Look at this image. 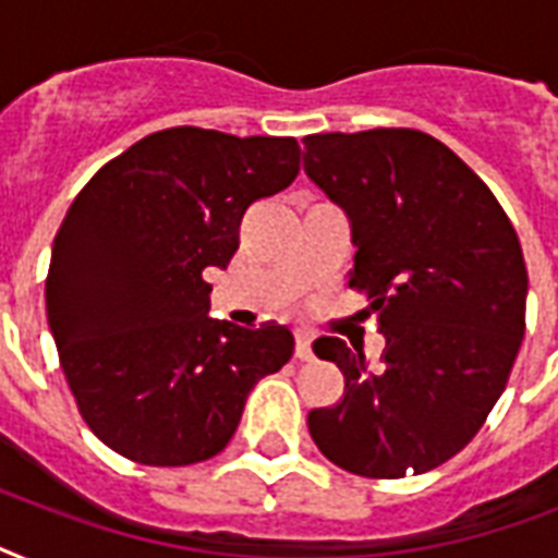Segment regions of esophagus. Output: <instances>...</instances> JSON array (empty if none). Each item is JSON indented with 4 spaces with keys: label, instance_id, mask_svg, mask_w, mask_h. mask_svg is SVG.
<instances>
[{
    "label": "esophagus",
    "instance_id": "esophagus-1",
    "mask_svg": "<svg viewBox=\"0 0 558 558\" xmlns=\"http://www.w3.org/2000/svg\"><path fill=\"white\" fill-rule=\"evenodd\" d=\"M295 359H301V362L313 359V339L306 332H298L295 336Z\"/></svg>",
    "mask_w": 558,
    "mask_h": 558
}]
</instances>
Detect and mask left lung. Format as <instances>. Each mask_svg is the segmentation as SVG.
Segmentation results:
<instances>
[{
  "label": "left lung",
  "mask_w": 558,
  "mask_h": 558,
  "mask_svg": "<svg viewBox=\"0 0 558 558\" xmlns=\"http://www.w3.org/2000/svg\"><path fill=\"white\" fill-rule=\"evenodd\" d=\"M304 170L353 228L350 287L385 336L381 365L322 336L344 397L306 416L315 446L362 477L423 475L466 446L524 339L527 266L484 179L420 130L304 138Z\"/></svg>",
  "instance_id": "left-lung-1"
}]
</instances>
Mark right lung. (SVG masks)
I'll use <instances>...</instances> for the list:
<instances>
[{"mask_svg": "<svg viewBox=\"0 0 558 558\" xmlns=\"http://www.w3.org/2000/svg\"><path fill=\"white\" fill-rule=\"evenodd\" d=\"M295 138L173 126L86 182L54 236L46 313L60 367L95 437L144 466L226 449L254 381L287 365L280 324L208 318L248 205L292 185Z\"/></svg>", "mask_w": 558, "mask_h": 558, "instance_id": "obj_1", "label": "right lung"}]
</instances>
